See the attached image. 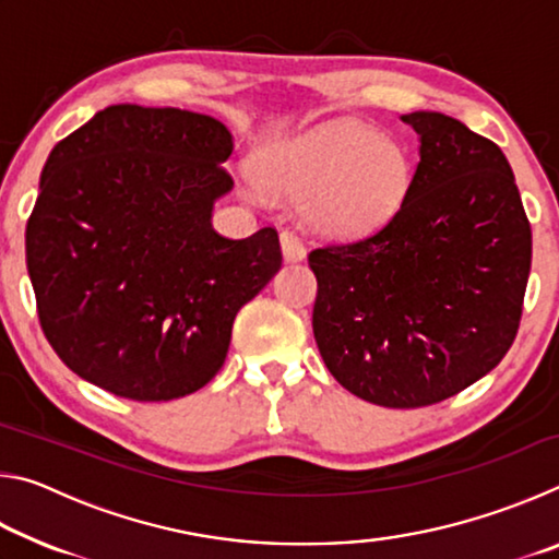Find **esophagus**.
<instances>
[{
	"label": "esophagus",
	"instance_id": "esophagus-1",
	"mask_svg": "<svg viewBox=\"0 0 559 559\" xmlns=\"http://www.w3.org/2000/svg\"><path fill=\"white\" fill-rule=\"evenodd\" d=\"M281 249H283V259H286L288 263L306 259V246H302V241L293 231L281 234Z\"/></svg>",
	"mask_w": 559,
	"mask_h": 559
}]
</instances>
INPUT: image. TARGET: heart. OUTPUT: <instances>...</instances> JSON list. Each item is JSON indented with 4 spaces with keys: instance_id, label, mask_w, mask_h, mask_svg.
<instances>
[{
    "instance_id": "heart-1",
    "label": "heart",
    "mask_w": 559,
    "mask_h": 559,
    "mask_svg": "<svg viewBox=\"0 0 559 559\" xmlns=\"http://www.w3.org/2000/svg\"><path fill=\"white\" fill-rule=\"evenodd\" d=\"M273 197L302 200V219L320 234L353 239L402 210L414 182L406 150L357 120H333L269 147L257 163Z\"/></svg>"
}]
</instances>
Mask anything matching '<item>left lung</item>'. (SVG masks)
Listing matches in <instances>:
<instances>
[{
  "label": "left lung",
  "mask_w": 559,
  "mask_h": 559,
  "mask_svg": "<svg viewBox=\"0 0 559 559\" xmlns=\"http://www.w3.org/2000/svg\"><path fill=\"white\" fill-rule=\"evenodd\" d=\"M419 135L409 194L382 229L308 253L313 335L347 392L390 409L449 400L518 335L533 231L496 143L443 112L402 116Z\"/></svg>",
  "instance_id": "obj_1"
}]
</instances>
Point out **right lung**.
I'll return each instance as SVG.
<instances>
[{
  "label": "right lung",
  "instance_id": "right-lung-1",
  "mask_svg": "<svg viewBox=\"0 0 559 559\" xmlns=\"http://www.w3.org/2000/svg\"><path fill=\"white\" fill-rule=\"evenodd\" d=\"M224 122L110 106L56 143L26 222V269L53 353L135 402L192 394L222 370L231 325L283 257L278 231L226 239Z\"/></svg>",
  "mask_w": 559,
  "mask_h": 559
}]
</instances>
